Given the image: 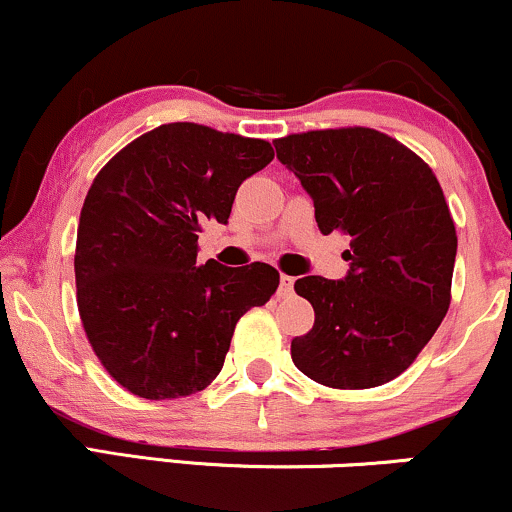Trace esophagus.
I'll return each mask as SVG.
<instances>
[{
	"instance_id": "34e87169",
	"label": "esophagus",
	"mask_w": 512,
	"mask_h": 512,
	"mask_svg": "<svg viewBox=\"0 0 512 512\" xmlns=\"http://www.w3.org/2000/svg\"><path fill=\"white\" fill-rule=\"evenodd\" d=\"M293 276H289V274H281V279H279V296H291L293 293Z\"/></svg>"
}]
</instances>
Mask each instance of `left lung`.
Masks as SVG:
<instances>
[{
  "label": "left lung",
  "instance_id": "8db88e82",
  "mask_svg": "<svg viewBox=\"0 0 512 512\" xmlns=\"http://www.w3.org/2000/svg\"><path fill=\"white\" fill-rule=\"evenodd\" d=\"M315 204L320 233L351 236L344 281L293 284L315 310L291 342L301 373L334 390L395 380L450 308L457 233L440 182L421 156L370 127L310 129L274 142Z\"/></svg>",
  "mask_w": 512,
  "mask_h": 512
}]
</instances>
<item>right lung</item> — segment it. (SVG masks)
Segmentation results:
<instances>
[{"mask_svg":"<svg viewBox=\"0 0 512 512\" xmlns=\"http://www.w3.org/2000/svg\"><path fill=\"white\" fill-rule=\"evenodd\" d=\"M272 158L264 139L168 122L93 178L76 231V305L88 344L127 392L178 399L204 390L240 317L272 298V264L197 267L202 223H226L240 182Z\"/></svg>","mask_w":512,"mask_h":512,"instance_id":"obj_1","label":"right lung"}]
</instances>
